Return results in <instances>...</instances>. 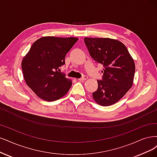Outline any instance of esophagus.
<instances>
[{
  "instance_id": "obj_1",
  "label": "esophagus",
  "mask_w": 157,
  "mask_h": 157,
  "mask_svg": "<svg viewBox=\"0 0 157 157\" xmlns=\"http://www.w3.org/2000/svg\"><path fill=\"white\" fill-rule=\"evenodd\" d=\"M88 78V77L86 76V75H84L83 77H82V78H79V79H78L79 81H82V82H83V81H85L86 79Z\"/></svg>"
}]
</instances>
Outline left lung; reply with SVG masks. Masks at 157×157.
Masks as SVG:
<instances>
[{"instance_id":"left-lung-1","label":"left lung","mask_w":157,"mask_h":157,"mask_svg":"<svg viewBox=\"0 0 157 157\" xmlns=\"http://www.w3.org/2000/svg\"><path fill=\"white\" fill-rule=\"evenodd\" d=\"M84 42L91 57L103 66L101 80L92 93L94 101L101 106L118 102L132 86L135 72L134 60L126 46L110 38L85 37Z\"/></svg>"}]
</instances>
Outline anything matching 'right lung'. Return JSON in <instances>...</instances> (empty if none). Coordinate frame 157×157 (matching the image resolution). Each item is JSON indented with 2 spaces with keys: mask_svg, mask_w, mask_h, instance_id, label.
I'll use <instances>...</instances> for the list:
<instances>
[{
  "mask_svg": "<svg viewBox=\"0 0 157 157\" xmlns=\"http://www.w3.org/2000/svg\"><path fill=\"white\" fill-rule=\"evenodd\" d=\"M76 37L46 36L37 39L22 61L24 79L33 92L42 100L52 101L65 96L72 81L60 72L66 54L78 41Z\"/></svg>",
  "mask_w": 157,
  "mask_h": 157,
  "instance_id": "obj_1",
  "label": "right lung"
}]
</instances>
